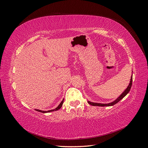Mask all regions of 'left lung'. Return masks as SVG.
Here are the masks:
<instances>
[{
    "label": "left lung",
    "mask_w": 148,
    "mask_h": 148,
    "mask_svg": "<svg viewBox=\"0 0 148 148\" xmlns=\"http://www.w3.org/2000/svg\"><path fill=\"white\" fill-rule=\"evenodd\" d=\"M133 73V71H132ZM132 81H133V74L132 75V76H131V79H130V83L128 84V86H127L125 90L121 93V95H120L119 97H118L112 102H110V103H96V102H90V101L88 100V103H89L90 105H92V106H99V107H110V106H113L115 104H116V103H118L122 99L128 94V93L130 92V89H131V87H132Z\"/></svg>",
    "instance_id": "1"
}]
</instances>
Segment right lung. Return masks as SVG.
<instances>
[{
	"mask_svg": "<svg viewBox=\"0 0 148 148\" xmlns=\"http://www.w3.org/2000/svg\"><path fill=\"white\" fill-rule=\"evenodd\" d=\"M64 99H62V100L61 101V102L60 103V105H58V106L53 110H48V111H43V110H38V109H35L36 111H38L39 112H41V113H48V112H54V111H56L58 110L59 109H60L61 108V107L62 106V104L64 103Z\"/></svg>",
	"mask_w": 148,
	"mask_h": 148,
	"instance_id": "obj_1",
	"label": "right lung"
}]
</instances>
